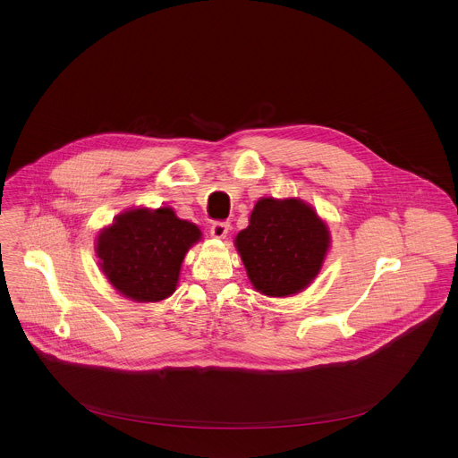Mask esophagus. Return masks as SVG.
I'll list each match as a JSON object with an SVG mask.
<instances>
[{
  "label": "esophagus",
  "mask_w": 458,
  "mask_h": 458,
  "mask_svg": "<svg viewBox=\"0 0 458 458\" xmlns=\"http://www.w3.org/2000/svg\"><path fill=\"white\" fill-rule=\"evenodd\" d=\"M228 230H230V223H226V221H217L210 226V233L216 239H225L228 235Z\"/></svg>",
  "instance_id": "obj_1"
}]
</instances>
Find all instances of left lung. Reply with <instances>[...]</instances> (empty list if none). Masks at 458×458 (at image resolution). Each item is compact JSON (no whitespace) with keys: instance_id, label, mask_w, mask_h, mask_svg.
<instances>
[{"instance_id":"8db88e82","label":"left lung","mask_w":458,"mask_h":458,"mask_svg":"<svg viewBox=\"0 0 458 458\" xmlns=\"http://www.w3.org/2000/svg\"><path fill=\"white\" fill-rule=\"evenodd\" d=\"M251 284L265 295L304 290L318 274L330 246L328 228L299 199H260L250 225L235 237Z\"/></svg>"}]
</instances>
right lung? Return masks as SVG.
Returning <instances> with one entry per match:
<instances>
[{
  "label": "right lung",
  "mask_w": 458,
  "mask_h": 458,
  "mask_svg": "<svg viewBox=\"0 0 458 458\" xmlns=\"http://www.w3.org/2000/svg\"><path fill=\"white\" fill-rule=\"evenodd\" d=\"M199 239V228L179 219L172 208H138L121 214L99 233L98 257L119 293L157 302L174 293L184 253Z\"/></svg>",
  "instance_id": "1"
}]
</instances>
